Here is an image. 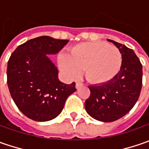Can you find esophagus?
Listing matches in <instances>:
<instances>
[{
  "instance_id": "obj_1",
  "label": "esophagus",
  "mask_w": 149,
  "mask_h": 149,
  "mask_svg": "<svg viewBox=\"0 0 149 149\" xmlns=\"http://www.w3.org/2000/svg\"><path fill=\"white\" fill-rule=\"evenodd\" d=\"M83 86V84L82 83H79V82H77L76 84H75V87H76V89H79V88H80V87H82Z\"/></svg>"
}]
</instances>
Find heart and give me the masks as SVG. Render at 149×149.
I'll list each match as a JSON object with an SVG mask.
<instances>
[{"mask_svg": "<svg viewBox=\"0 0 149 149\" xmlns=\"http://www.w3.org/2000/svg\"><path fill=\"white\" fill-rule=\"evenodd\" d=\"M122 61V54L116 46L95 41L73 47L69 56L60 57V65L70 78H77L85 69V76L89 82L100 84L109 82L117 75Z\"/></svg>", "mask_w": 149, "mask_h": 149, "instance_id": "b5f03b06", "label": "heart"}]
</instances>
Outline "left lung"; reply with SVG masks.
Returning <instances> with one entry per match:
<instances>
[{
	"instance_id": "left-lung-1",
	"label": "left lung",
	"mask_w": 149,
	"mask_h": 149,
	"mask_svg": "<svg viewBox=\"0 0 149 149\" xmlns=\"http://www.w3.org/2000/svg\"><path fill=\"white\" fill-rule=\"evenodd\" d=\"M108 40L122 54L120 70L109 82L89 86L90 96L84 104L89 115L102 122H113L128 113L139 100L143 82V66L134 51Z\"/></svg>"
}]
</instances>
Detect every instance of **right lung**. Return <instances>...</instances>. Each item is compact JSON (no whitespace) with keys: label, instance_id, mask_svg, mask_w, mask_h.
I'll use <instances>...</instances> for the list:
<instances>
[{"label":"right lung","instance_id":"right-lung-1","mask_svg":"<svg viewBox=\"0 0 149 149\" xmlns=\"http://www.w3.org/2000/svg\"><path fill=\"white\" fill-rule=\"evenodd\" d=\"M68 40L49 36L31 39L19 45L7 65V84L15 105L26 117L45 122L60 114L75 83L65 84L47 54L58 53Z\"/></svg>","mask_w":149,"mask_h":149}]
</instances>
